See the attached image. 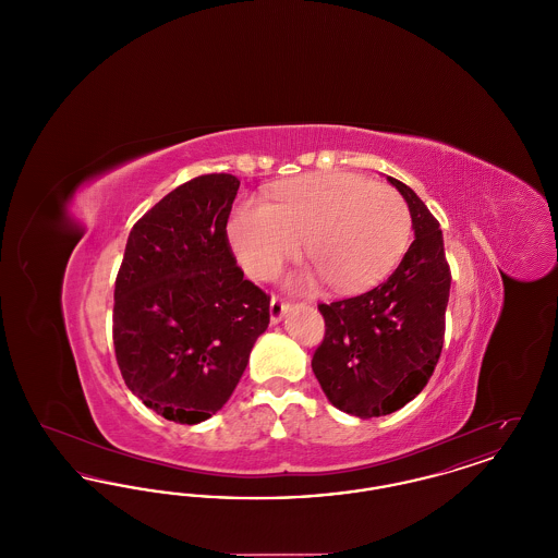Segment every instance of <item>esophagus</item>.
Instances as JSON below:
<instances>
[{
  "mask_svg": "<svg viewBox=\"0 0 558 558\" xmlns=\"http://www.w3.org/2000/svg\"><path fill=\"white\" fill-rule=\"evenodd\" d=\"M287 310H289V303L278 299V296H274L271 303H269V319H271V324H278Z\"/></svg>",
  "mask_w": 558,
  "mask_h": 558,
  "instance_id": "esophagus-1",
  "label": "esophagus"
}]
</instances>
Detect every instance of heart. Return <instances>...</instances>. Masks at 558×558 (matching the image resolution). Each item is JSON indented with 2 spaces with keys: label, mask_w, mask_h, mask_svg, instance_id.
<instances>
[{
  "label": "heart",
  "mask_w": 558,
  "mask_h": 558,
  "mask_svg": "<svg viewBox=\"0 0 558 558\" xmlns=\"http://www.w3.org/2000/svg\"><path fill=\"white\" fill-rule=\"evenodd\" d=\"M410 211L398 190L355 173H318L278 187L267 205L244 203L228 223L242 269L271 280L299 257L305 240L314 267L291 280L296 289L328 282L337 291L368 289L405 251Z\"/></svg>",
  "instance_id": "heart-1"
}]
</instances>
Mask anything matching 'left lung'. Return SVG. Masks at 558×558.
Wrapping results in <instances>:
<instances>
[{
    "label": "left lung",
    "mask_w": 558,
    "mask_h": 558,
    "mask_svg": "<svg viewBox=\"0 0 558 558\" xmlns=\"http://www.w3.org/2000/svg\"><path fill=\"white\" fill-rule=\"evenodd\" d=\"M389 182L412 215L408 253L378 287L318 305L326 332L312 371L330 403L360 418L391 414L416 398L446 335L451 274L439 221L412 187Z\"/></svg>",
    "instance_id": "8db88e82"
}]
</instances>
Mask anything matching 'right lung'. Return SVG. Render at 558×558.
I'll return each instance as SVG.
<instances>
[{"label": "right lung", "instance_id": "add662e5", "mask_svg": "<svg viewBox=\"0 0 558 558\" xmlns=\"http://www.w3.org/2000/svg\"><path fill=\"white\" fill-rule=\"evenodd\" d=\"M239 186L209 173L171 190L135 221L114 282L123 380L180 425L223 408L269 324V296L244 278L226 232Z\"/></svg>", "mask_w": 558, "mask_h": 558}]
</instances>
